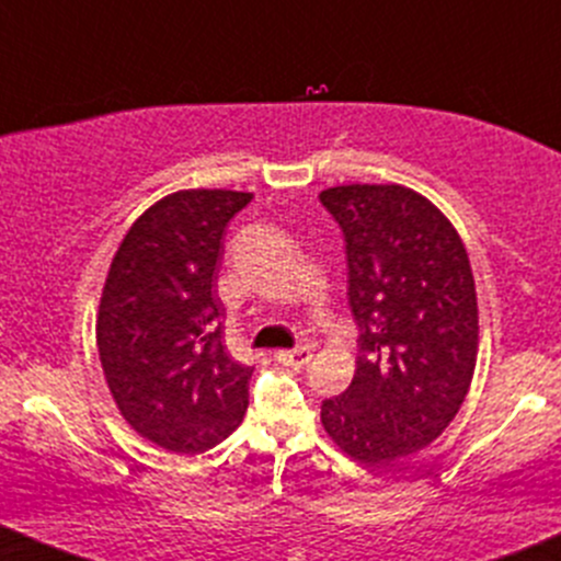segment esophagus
<instances>
[{
	"mask_svg": "<svg viewBox=\"0 0 561 561\" xmlns=\"http://www.w3.org/2000/svg\"><path fill=\"white\" fill-rule=\"evenodd\" d=\"M276 358H279L285 366H293V369H302L308 362H311V347H295V351H279L276 353Z\"/></svg>",
	"mask_w": 561,
	"mask_h": 561,
	"instance_id": "esophagus-1",
	"label": "esophagus"
}]
</instances>
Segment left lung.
<instances>
[{
  "instance_id": "obj_1",
  "label": "left lung",
  "mask_w": 561,
  "mask_h": 561,
  "mask_svg": "<svg viewBox=\"0 0 561 561\" xmlns=\"http://www.w3.org/2000/svg\"><path fill=\"white\" fill-rule=\"evenodd\" d=\"M345 237L356 375L321 403L327 435L366 467L414 454L448 427L478 362V293L459 231L401 184L319 195Z\"/></svg>"
}]
</instances>
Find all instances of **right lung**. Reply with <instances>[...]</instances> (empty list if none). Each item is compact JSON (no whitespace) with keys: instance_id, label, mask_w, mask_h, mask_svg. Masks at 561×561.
<instances>
[{"instance_id":"add662e5","label":"right lung","mask_w":561,"mask_h":561,"mask_svg":"<svg viewBox=\"0 0 561 561\" xmlns=\"http://www.w3.org/2000/svg\"><path fill=\"white\" fill-rule=\"evenodd\" d=\"M250 192L182 190L126 231L102 287L96 347L107 388L141 437L203 454L240 427L253 366L221 343L216 266Z\"/></svg>"}]
</instances>
